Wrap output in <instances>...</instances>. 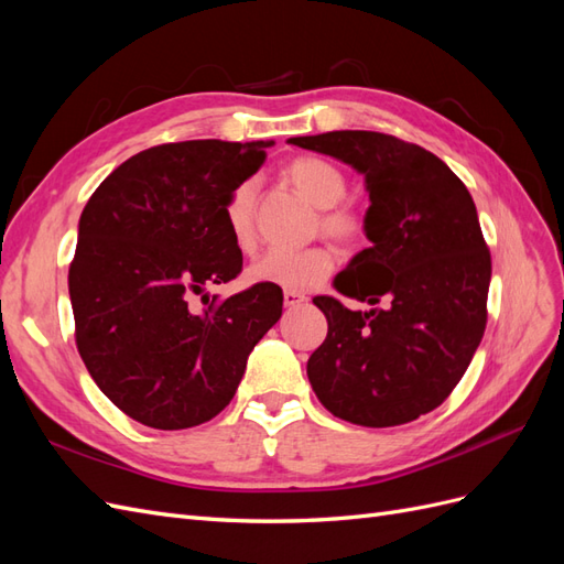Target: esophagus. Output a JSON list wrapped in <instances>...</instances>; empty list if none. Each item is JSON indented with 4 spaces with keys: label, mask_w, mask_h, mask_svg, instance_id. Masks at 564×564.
Wrapping results in <instances>:
<instances>
[{
    "label": "esophagus",
    "mask_w": 564,
    "mask_h": 564,
    "mask_svg": "<svg viewBox=\"0 0 564 564\" xmlns=\"http://www.w3.org/2000/svg\"><path fill=\"white\" fill-rule=\"evenodd\" d=\"M308 301V296L301 294V292H284V305L286 308H294V305H301Z\"/></svg>",
    "instance_id": "obj_1"
}]
</instances>
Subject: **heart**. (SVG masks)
Returning a JSON list of instances; mask_svg holds the SVG:
<instances>
[{"instance_id": "obj_1", "label": "heart", "mask_w": 564, "mask_h": 564, "mask_svg": "<svg viewBox=\"0 0 564 564\" xmlns=\"http://www.w3.org/2000/svg\"><path fill=\"white\" fill-rule=\"evenodd\" d=\"M286 178L296 185V191L313 202L319 212V230L340 247H357L367 235V220L352 207L338 204L348 193V181L340 169L322 158H299L286 166ZM256 193L259 183L247 178L235 185L224 216L235 245L242 251H251L256 245ZM336 268L334 249L315 245L301 251H268L256 259L247 278L253 284L280 286L284 292H308L319 286Z\"/></svg>"}]
</instances>
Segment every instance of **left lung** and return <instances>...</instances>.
Instances as JSON below:
<instances>
[{"label":"left lung","mask_w":564,"mask_h":564,"mask_svg":"<svg viewBox=\"0 0 564 564\" xmlns=\"http://www.w3.org/2000/svg\"><path fill=\"white\" fill-rule=\"evenodd\" d=\"M289 143L357 169L371 202L365 216L371 247L334 286L373 308L313 299L329 322L308 360L317 400L367 429L433 412L466 373L487 327L491 256L468 187L433 152L379 131H329Z\"/></svg>","instance_id":"obj_1"}]
</instances>
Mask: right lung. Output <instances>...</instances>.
Segmentation results:
<instances>
[{"mask_svg":"<svg viewBox=\"0 0 564 564\" xmlns=\"http://www.w3.org/2000/svg\"><path fill=\"white\" fill-rule=\"evenodd\" d=\"M270 145L148 148L82 212L67 272L77 350L104 395L150 429H193L224 412L249 352L282 315L280 286L253 284L224 301L207 294L240 275L224 207Z\"/></svg>","mask_w":564,"mask_h":564,"instance_id":"add662e5","label":"right lung"}]
</instances>
